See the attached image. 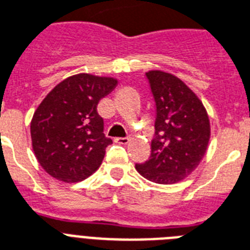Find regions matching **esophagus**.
Here are the masks:
<instances>
[{
  "label": "esophagus",
  "mask_w": 250,
  "mask_h": 250,
  "mask_svg": "<svg viewBox=\"0 0 250 250\" xmlns=\"http://www.w3.org/2000/svg\"><path fill=\"white\" fill-rule=\"evenodd\" d=\"M115 143L119 144V145H127L129 143L128 137H118V139L114 140Z\"/></svg>",
  "instance_id": "1"
}]
</instances>
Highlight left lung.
Wrapping results in <instances>:
<instances>
[{"label":"left lung","mask_w":250,"mask_h":250,"mask_svg":"<svg viewBox=\"0 0 250 250\" xmlns=\"http://www.w3.org/2000/svg\"><path fill=\"white\" fill-rule=\"evenodd\" d=\"M157 117L149 160L136 164L143 177L171 185L188 177L202 162L210 137L203 103L181 79L162 70L146 73Z\"/></svg>","instance_id":"1"}]
</instances>
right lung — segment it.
I'll use <instances>...</instances> for the list:
<instances>
[{"mask_svg": "<svg viewBox=\"0 0 250 250\" xmlns=\"http://www.w3.org/2000/svg\"><path fill=\"white\" fill-rule=\"evenodd\" d=\"M118 81L81 73L55 86L34 111L30 136L38 163L62 182L86 180L103 163L113 144L104 135L99 101Z\"/></svg>", "mask_w": 250, "mask_h": 250, "instance_id": "right-lung-1", "label": "right lung"}]
</instances>
